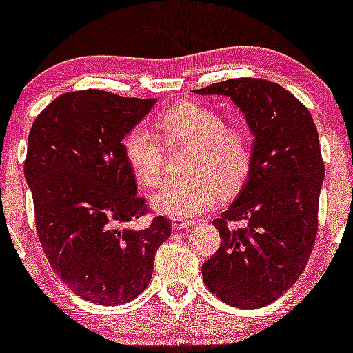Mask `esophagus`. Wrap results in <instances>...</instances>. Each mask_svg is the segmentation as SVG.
I'll list each match as a JSON object with an SVG mask.
<instances>
[{
  "label": "esophagus",
  "mask_w": 353,
  "mask_h": 353,
  "mask_svg": "<svg viewBox=\"0 0 353 353\" xmlns=\"http://www.w3.org/2000/svg\"><path fill=\"white\" fill-rule=\"evenodd\" d=\"M194 220H183V219H172V229L174 230H188L194 225Z\"/></svg>",
  "instance_id": "obj_1"
}]
</instances>
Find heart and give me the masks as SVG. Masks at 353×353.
Here are the masks:
<instances>
[{
  "label": "heart",
  "mask_w": 353,
  "mask_h": 353,
  "mask_svg": "<svg viewBox=\"0 0 353 353\" xmlns=\"http://www.w3.org/2000/svg\"><path fill=\"white\" fill-rule=\"evenodd\" d=\"M215 109L196 102H179L155 121L169 148L190 147L186 177L167 181L152 194L155 212L170 219H188L208 210L220 190L232 193L248 177L252 163L249 134L236 126H223ZM123 152L138 183L154 188L165 167L162 141L148 128L137 126L123 138Z\"/></svg>",
  "instance_id": "heart-1"
}]
</instances>
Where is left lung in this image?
<instances>
[{
	"label": "left lung",
	"instance_id": "1",
	"mask_svg": "<svg viewBox=\"0 0 353 353\" xmlns=\"http://www.w3.org/2000/svg\"><path fill=\"white\" fill-rule=\"evenodd\" d=\"M194 92L229 97L252 133L251 170L213 220L222 241L203 263V282L232 307H265L297 282L314 248L325 179L318 130L305 105L273 81L232 78Z\"/></svg>",
	"mask_w": 353,
	"mask_h": 353
}]
</instances>
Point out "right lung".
I'll list each match as a JSON object with an SVG mask.
<instances>
[{"mask_svg":"<svg viewBox=\"0 0 353 353\" xmlns=\"http://www.w3.org/2000/svg\"><path fill=\"white\" fill-rule=\"evenodd\" d=\"M157 99L104 90L68 92L28 133L25 179L35 225L52 270L77 295L101 305L133 301L150 283L155 252L170 220L145 229L128 223L148 212L123 152V138Z\"/></svg>","mask_w":353,"mask_h":353,"instance_id":"obj_1","label":"right lung"}]
</instances>
